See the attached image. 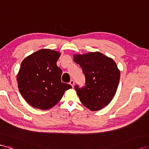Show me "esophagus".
<instances>
[{
	"label": "esophagus",
	"mask_w": 149,
	"mask_h": 149,
	"mask_svg": "<svg viewBox=\"0 0 149 149\" xmlns=\"http://www.w3.org/2000/svg\"><path fill=\"white\" fill-rule=\"evenodd\" d=\"M69 84L71 85V86H72V87H74V81L73 80H71Z\"/></svg>",
	"instance_id": "esophagus-1"
}]
</instances>
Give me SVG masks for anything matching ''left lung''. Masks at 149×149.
I'll return each mask as SVG.
<instances>
[{"mask_svg": "<svg viewBox=\"0 0 149 149\" xmlns=\"http://www.w3.org/2000/svg\"><path fill=\"white\" fill-rule=\"evenodd\" d=\"M74 61L82 68L86 86H75L82 104L92 111L106 107L114 97L120 77L112 58L99 52L74 54Z\"/></svg>", "mask_w": 149, "mask_h": 149, "instance_id": "left-lung-1", "label": "left lung"}]
</instances>
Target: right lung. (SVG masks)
Here are the masks:
<instances>
[{"label":"right lung","instance_id":"1","mask_svg":"<svg viewBox=\"0 0 149 149\" xmlns=\"http://www.w3.org/2000/svg\"><path fill=\"white\" fill-rule=\"evenodd\" d=\"M61 53L49 49L25 57L17 75L19 91L32 107L49 110L56 105L70 85L61 82L62 70L57 65Z\"/></svg>","mask_w":149,"mask_h":149}]
</instances>
